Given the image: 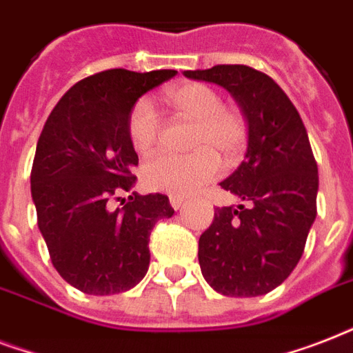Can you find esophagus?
Returning <instances> with one entry per match:
<instances>
[{
	"mask_svg": "<svg viewBox=\"0 0 353 353\" xmlns=\"http://www.w3.org/2000/svg\"><path fill=\"white\" fill-rule=\"evenodd\" d=\"M170 205H172V209H181L183 205H185V198H181V196H174L172 194L170 196Z\"/></svg>",
	"mask_w": 353,
	"mask_h": 353,
	"instance_id": "esophagus-1",
	"label": "esophagus"
}]
</instances>
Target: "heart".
Listing matches in <instances>:
<instances>
[{
    "instance_id": "obj_1",
    "label": "heart",
    "mask_w": 353,
    "mask_h": 353,
    "mask_svg": "<svg viewBox=\"0 0 353 353\" xmlns=\"http://www.w3.org/2000/svg\"><path fill=\"white\" fill-rule=\"evenodd\" d=\"M165 101L181 117L194 121L190 154L161 152L146 161L144 183L152 190L188 196L220 176L221 159H234L243 152L249 137V124L238 108L225 106L214 88L201 82H187L165 93ZM163 132V117L157 108L141 99L128 117V135L139 154L154 152Z\"/></svg>"
}]
</instances>
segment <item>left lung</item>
<instances>
[{
	"label": "left lung",
	"mask_w": 353,
	"mask_h": 353,
	"mask_svg": "<svg viewBox=\"0 0 353 353\" xmlns=\"http://www.w3.org/2000/svg\"><path fill=\"white\" fill-rule=\"evenodd\" d=\"M185 77L225 88L249 124L245 161L220 183L243 205L214 209L199 236L201 273L221 295H265L295 269L317 216L319 172L306 128L280 85L249 65Z\"/></svg>",
	"instance_id": "obj_1"
}]
</instances>
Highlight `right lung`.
<instances>
[{"label":"right lung","instance_id":"right-lung-1","mask_svg":"<svg viewBox=\"0 0 353 353\" xmlns=\"http://www.w3.org/2000/svg\"><path fill=\"white\" fill-rule=\"evenodd\" d=\"M174 69H108L58 101L36 144L30 194L49 256L65 282L88 295L132 290L150 265V232L174 209L165 194L130 192L139 157L128 135L133 104L176 77Z\"/></svg>","mask_w":353,"mask_h":353}]
</instances>
